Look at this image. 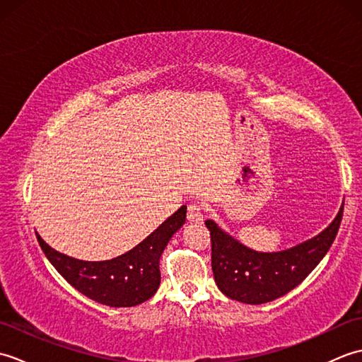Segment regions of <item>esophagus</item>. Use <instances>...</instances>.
<instances>
[{
	"mask_svg": "<svg viewBox=\"0 0 362 362\" xmlns=\"http://www.w3.org/2000/svg\"><path fill=\"white\" fill-rule=\"evenodd\" d=\"M187 218L189 222H194V224H199V222L204 221V214H202V205L199 202H191L188 205V211H187Z\"/></svg>",
	"mask_w": 362,
	"mask_h": 362,
	"instance_id": "1",
	"label": "esophagus"
}]
</instances>
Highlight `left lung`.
<instances>
[{
	"instance_id": "left-lung-1",
	"label": "left lung",
	"mask_w": 362,
	"mask_h": 362,
	"mask_svg": "<svg viewBox=\"0 0 362 362\" xmlns=\"http://www.w3.org/2000/svg\"><path fill=\"white\" fill-rule=\"evenodd\" d=\"M344 204L324 232L283 252H257L205 221L211 236V269L218 288L232 300L261 305L298 286L327 255L342 221Z\"/></svg>"
}]
</instances>
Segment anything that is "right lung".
<instances>
[{"label":"right lung","mask_w":362,"mask_h":362,"mask_svg":"<svg viewBox=\"0 0 362 362\" xmlns=\"http://www.w3.org/2000/svg\"><path fill=\"white\" fill-rule=\"evenodd\" d=\"M187 219L183 205L124 255L105 261H82L54 250L37 233L38 244L57 272L83 296L113 308L140 305L160 286V257Z\"/></svg>","instance_id":"obj_1"}]
</instances>
